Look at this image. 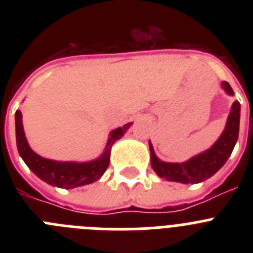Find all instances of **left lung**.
Instances as JSON below:
<instances>
[{
	"mask_svg": "<svg viewBox=\"0 0 253 253\" xmlns=\"http://www.w3.org/2000/svg\"><path fill=\"white\" fill-rule=\"evenodd\" d=\"M222 88H224L228 95L233 96V90L228 82H222ZM240 102L234 101L231 113L228 115L224 130L219 139L214 143L211 148L190 158L186 162L169 163L158 160L153 151L152 143L149 142L152 169L161 178L181 182V184H199L211 177L215 172L224 166V163L227 162L236 146L240 133Z\"/></svg>",
	"mask_w": 253,
	"mask_h": 253,
	"instance_id": "left-lung-1",
	"label": "left lung"
}]
</instances>
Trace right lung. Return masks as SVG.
Returning <instances> with one entry per match:
<instances>
[{
  "mask_svg": "<svg viewBox=\"0 0 253 253\" xmlns=\"http://www.w3.org/2000/svg\"><path fill=\"white\" fill-rule=\"evenodd\" d=\"M130 125L131 123H128V124L123 125L122 128H116L115 130L111 131L106 148L99 158L82 163L62 162V161H53L40 157L39 154L35 153L29 147L24 128H22L21 111L16 110V114H15L16 144L21 158L38 177L45 181L46 184L51 185V186L62 187V189L84 186V185L92 184L99 180L109 167L111 146L124 135V133L128 130Z\"/></svg>",
  "mask_w": 253,
  "mask_h": 253,
  "instance_id": "add662e5",
  "label": "right lung"
}]
</instances>
